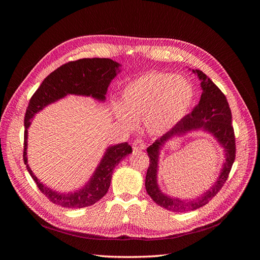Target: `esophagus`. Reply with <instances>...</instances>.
Returning a JSON list of instances; mask_svg holds the SVG:
<instances>
[{
    "label": "esophagus",
    "mask_w": 260,
    "mask_h": 260,
    "mask_svg": "<svg viewBox=\"0 0 260 260\" xmlns=\"http://www.w3.org/2000/svg\"><path fill=\"white\" fill-rule=\"evenodd\" d=\"M132 147H133V149H137V151H140V149H144L146 147V143L144 142L143 140L137 139V140L133 141Z\"/></svg>",
    "instance_id": "esophagus-1"
}]
</instances>
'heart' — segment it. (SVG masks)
Wrapping results in <instances>:
<instances>
[{"mask_svg":"<svg viewBox=\"0 0 260 260\" xmlns=\"http://www.w3.org/2000/svg\"><path fill=\"white\" fill-rule=\"evenodd\" d=\"M192 99L193 89L184 78L152 72L124 86L121 92L123 108L116 107V115L128 128L135 127V119L144 118L149 132L161 135L184 115Z\"/></svg>","mask_w":260,"mask_h":260,"instance_id":"obj_1","label":"heart"}]
</instances>
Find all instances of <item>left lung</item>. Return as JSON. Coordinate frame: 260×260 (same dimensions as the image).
<instances>
[{"instance_id": "obj_1", "label": "left lung", "mask_w": 260, "mask_h": 260, "mask_svg": "<svg viewBox=\"0 0 260 260\" xmlns=\"http://www.w3.org/2000/svg\"><path fill=\"white\" fill-rule=\"evenodd\" d=\"M194 73L198 74L199 78L202 80L201 86L203 92L199 104L193 108L192 113L184 116L174 128L167 133H165L159 139H157L146 149L149 157V165L145 178L147 194L160 207L175 212L191 211L201 208L208 204L212 198H215L225 183L228 177H229L235 159V153H237L231 109L225 95L209 79V77H207L201 70L196 69V72ZM198 128H204L210 132L219 141L225 148L226 162L215 185L200 198L191 201L172 199L170 197L162 194L156 185L155 176L159 149L170 137L185 134L188 131Z\"/></svg>"}]
</instances>
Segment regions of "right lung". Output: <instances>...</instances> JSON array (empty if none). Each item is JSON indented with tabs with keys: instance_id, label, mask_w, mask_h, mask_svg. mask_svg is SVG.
<instances>
[{
	"instance_id": "add662e5",
	"label": "right lung",
	"mask_w": 260,
	"mask_h": 260,
	"mask_svg": "<svg viewBox=\"0 0 260 260\" xmlns=\"http://www.w3.org/2000/svg\"><path fill=\"white\" fill-rule=\"evenodd\" d=\"M118 67L119 64L109 58H82L68 61L46 77L29 101L25 114L23 162L27 165V170L39 190L56 205L66 208H83L99 202L108 191L114 168L122 158L132 153V147L124 142L107 148L88 184L74 193H58L40 182L28 166L26 151L30 119L43 107L66 96L67 94L92 96L104 101L108 85L115 78Z\"/></svg>"
}]
</instances>
